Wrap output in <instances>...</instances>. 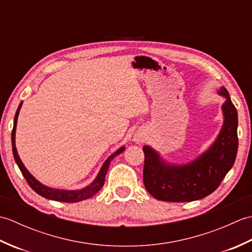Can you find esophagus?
<instances>
[{
	"instance_id": "esophagus-1",
	"label": "esophagus",
	"mask_w": 252,
	"mask_h": 252,
	"mask_svg": "<svg viewBox=\"0 0 252 252\" xmlns=\"http://www.w3.org/2000/svg\"><path fill=\"white\" fill-rule=\"evenodd\" d=\"M134 141H135V142H137V143L142 142V141H143V136H142L141 134H136V135L134 136Z\"/></svg>"
}]
</instances>
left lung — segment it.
<instances>
[{"instance_id": "left-lung-1", "label": "left lung", "mask_w": 252, "mask_h": 252, "mask_svg": "<svg viewBox=\"0 0 252 252\" xmlns=\"http://www.w3.org/2000/svg\"><path fill=\"white\" fill-rule=\"evenodd\" d=\"M220 94L226 97L222 131L210 149L195 161L182 167L165 165L151 147H143V181L156 199L171 202L201 199L215 191L232 169L238 149L237 110L225 88L220 89Z\"/></svg>"}]
</instances>
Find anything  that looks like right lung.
I'll return each mask as SVG.
<instances>
[{"mask_svg":"<svg viewBox=\"0 0 252 252\" xmlns=\"http://www.w3.org/2000/svg\"><path fill=\"white\" fill-rule=\"evenodd\" d=\"M21 105H23V103L19 104L18 109H17V111H16V115H15L14 126H13V131H12V145H13V154H14L15 161H16V163H17L18 168L20 169L21 173H23V175L25 176L27 183H28L31 189H33L35 192H37L40 196L47 198V199H52V200H56V201L79 202V201H82L85 199H89V198L94 196L96 192H97L101 189V187H103V185L105 183V176H106L107 171H108L110 161L116 156H118V155L125 151V147H121L118 149V151L114 155H111V156L106 160L104 165L101 167V170L98 173L97 178H96V180L93 182L92 184L88 187H85V189H83L81 190H58V189H50V187L42 185L40 182H37L33 178V176H32L28 172V170L25 168V165L23 164V162H21V160L17 154V149H16V145H15V131H16V123H17V118H18V114H19Z\"/></svg>","mask_w":252,"mask_h":252,"instance_id":"1","label":"right lung"}]
</instances>
